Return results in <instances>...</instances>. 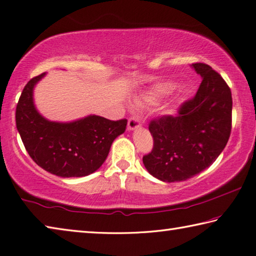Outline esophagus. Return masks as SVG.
<instances>
[{
	"mask_svg": "<svg viewBox=\"0 0 256 256\" xmlns=\"http://www.w3.org/2000/svg\"><path fill=\"white\" fill-rule=\"evenodd\" d=\"M140 126H141V124H140L138 118H131L128 120V131H134V130L138 128Z\"/></svg>",
	"mask_w": 256,
	"mask_h": 256,
	"instance_id": "1",
	"label": "esophagus"
}]
</instances>
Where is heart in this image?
<instances>
[{
  "label": "heart",
  "mask_w": 256,
  "mask_h": 256,
  "mask_svg": "<svg viewBox=\"0 0 256 256\" xmlns=\"http://www.w3.org/2000/svg\"><path fill=\"white\" fill-rule=\"evenodd\" d=\"M178 88V84L172 81H166L162 83H158L146 95H144V100L148 102H156L164 96H168L173 93Z\"/></svg>",
  "instance_id": "1"
}]
</instances>
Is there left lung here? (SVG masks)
I'll return each instance as SVG.
<instances>
[{"label": "left lung", "instance_id": "obj_1", "mask_svg": "<svg viewBox=\"0 0 256 256\" xmlns=\"http://www.w3.org/2000/svg\"><path fill=\"white\" fill-rule=\"evenodd\" d=\"M202 83L176 116L150 123L154 146L144 155L148 172L163 182H180L212 165L226 145L232 128V94L221 75L208 64L191 65Z\"/></svg>", "mask_w": 256, "mask_h": 256}]
</instances>
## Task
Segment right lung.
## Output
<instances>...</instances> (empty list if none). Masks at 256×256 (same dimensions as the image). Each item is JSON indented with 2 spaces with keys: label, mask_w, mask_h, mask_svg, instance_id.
Instances as JSON below:
<instances>
[{
  "label": "right lung",
  "mask_w": 256,
  "mask_h": 256,
  "mask_svg": "<svg viewBox=\"0 0 256 256\" xmlns=\"http://www.w3.org/2000/svg\"><path fill=\"white\" fill-rule=\"evenodd\" d=\"M45 75L33 78L23 88L15 113L18 131L30 156L45 171L61 178L86 176L102 166L128 121H111L98 115L72 122L45 118L33 98L35 85Z\"/></svg>",
  "instance_id": "add662e5"
}]
</instances>
